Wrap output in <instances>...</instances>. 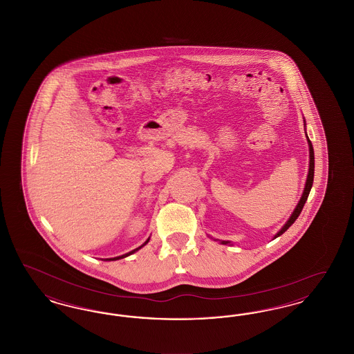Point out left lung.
Returning a JSON list of instances; mask_svg holds the SVG:
<instances>
[{"mask_svg":"<svg viewBox=\"0 0 354 354\" xmlns=\"http://www.w3.org/2000/svg\"><path fill=\"white\" fill-rule=\"evenodd\" d=\"M306 138H308V135H306ZM308 145H309V171H308V176H306V182H305V187H304V192L303 195H301V199L299 201V204L296 205V208H295V211L292 212V215H290V218L288 219L286 224L283 225V228L274 235L273 239H276V237H279L280 235H283L284 232H286V230L296 221V219L299 218V215L301 214V211H303L304 204L306 202V199H308V196H309V192H310V188H312V185H313V176H315V151H313V146H312V142L309 140V138H308ZM221 244H230L231 241H225V240H223V241H220Z\"/></svg>","mask_w":354,"mask_h":354,"instance_id":"8db88e82","label":"left lung"}]
</instances>
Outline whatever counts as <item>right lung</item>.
<instances>
[{
    "label": "right lung",
    "instance_id": "obj_1",
    "mask_svg": "<svg viewBox=\"0 0 354 354\" xmlns=\"http://www.w3.org/2000/svg\"><path fill=\"white\" fill-rule=\"evenodd\" d=\"M149 240H150V237H149V239H147V240H146V241H145V243H143V244H142V245H140V247H138V248H135V250H133V251H131V252L124 253V254H122V256H117V257H113V259H106V260H113V261H114V260H119V259H123V257H127V256H130V254H133V253L136 252V251H138V250H140V248H142V247H145V245H146V244H147V243H149Z\"/></svg>",
    "mask_w": 354,
    "mask_h": 354
}]
</instances>
